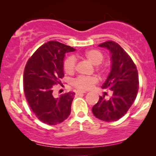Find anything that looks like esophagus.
I'll return each mask as SVG.
<instances>
[{"instance_id": "obj_1", "label": "esophagus", "mask_w": 156, "mask_h": 156, "mask_svg": "<svg viewBox=\"0 0 156 156\" xmlns=\"http://www.w3.org/2000/svg\"><path fill=\"white\" fill-rule=\"evenodd\" d=\"M87 91H77L76 94H83V93H87Z\"/></svg>"}]
</instances>
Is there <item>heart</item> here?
<instances>
[{
	"label": "heart",
	"instance_id": "obj_1",
	"mask_svg": "<svg viewBox=\"0 0 156 156\" xmlns=\"http://www.w3.org/2000/svg\"><path fill=\"white\" fill-rule=\"evenodd\" d=\"M78 57L87 58L94 65H98L104 59V55L101 51L97 49H89L86 51L83 54L78 55ZM64 70L67 74L72 75L75 73L76 69V59L74 56H68L64 60L63 64ZM98 70L101 73H105L108 71V67L106 65L99 66ZM98 82V78L94 76H80L73 80V85L77 89L86 90L91 89Z\"/></svg>",
	"mask_w": 156,
	"mask_h": 156
}]
</instances>
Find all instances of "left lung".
I'll return each instance as SVG.
<instances>
[{"instance_id": "1", "label": "left lung", "mask_w": 156, "mask_h": 156, "mask_svg": "<svg viewBox=\"0 0 156 156\" xmlns=\"http://www.w3.org/2000/svg\"><path fill=\"white\" fill-rule=\"evenodd\" d=\"M99 46L108 48L112 53V70L101 87L112 91V96L108 100L100 97L92 113L103 121H117L126 114L136 98L139 74L133 61L117 42L109 40Z\"/></svg>"}]
</instances>
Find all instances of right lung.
Instances as JSON below:
<instances>
[{
    "instance_id": "1",
    "label": "right lung",
    "mask_w": 156,
    "mask_h": 156,
    "mask_svg": "<svg viewBox=\"0 0 156 156\" xmlns=\"http://www.w3.org/2000/svg\"><path fill=\"white\" fill-rule=\"evenodd\" d=\"M74 48L57 41L42 44L28 60L23 74V90L30 108L41 122L50 125L69 117L75 92L55 97V85L64 78V54Z\"/></svg>"
}]
</instances>
